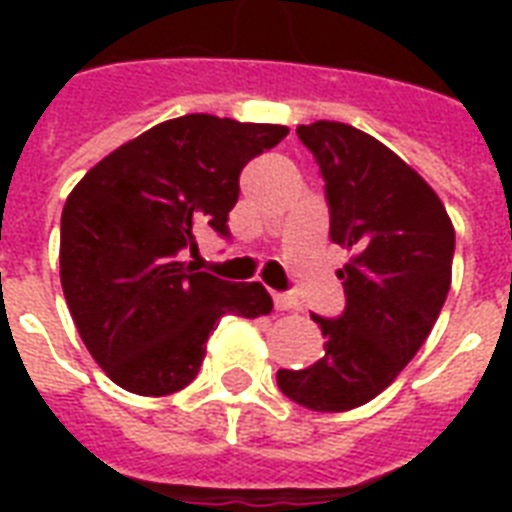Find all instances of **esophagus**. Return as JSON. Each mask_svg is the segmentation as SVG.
Instances as JSON below:
<instances>
[{"label":"esophagus","mask_w":512,"mask_h":512,"mask_svg":"<svg viewBox=\"0 0 512 512\" xmlns=\"http://www.w3.org/2000/svg\"><path fill=\"white\" fill-rule=\"evenodd\" d=\"M273 305H276V311H297L300 308L297 297L289 295V292H276L273 295Z\"/></svg>","instance_id":"1"}]
</instances>
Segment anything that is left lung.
<instances>
[{
    "label": "left lung",
    "mask_w": 512,
    "mask_h": 512,
    "mask_svg": "<svg viewBox=\"0 0 512 512\" xmlns=\"http://www.w3.org/2000/svg\"><path fill=\"white\" fill-rule=\"evenodd\" d=\"M319 164L345 311L308 369H279L281 393L313 412H348L396 380L428 340L452 287L454 225L436 191L372 135L342 122L297 127Z\"/></svg>",
    "instance_id": "left-lung-1"
}]
</instances>
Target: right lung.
I'll list each match as a JSON object with an SVG mask.
<instances>
[{"instance_id":"add662e5","label":"right lung","mask_w":512,"mask_h":512,"mask_svg":"<svg viewBox=\"0 0 512 512\" xmlns=\"http://www.w3.org/2000/svg\"><path fill=\"white\" fill-rule=\"evenodd\" d=\"M287 132L177 116L116 148L68 193L60 284L79 337L119 388L170 396L199 374L223 316L271 313L263 284L223 281L180 257L201 228L228 236L244 164Z\"/></svg>"}]
</instances>
